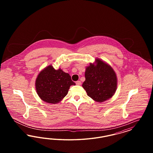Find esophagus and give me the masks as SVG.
Wrapping results in <instances>:
<instances>
[{"label": "esophagus", "instance_id": "obj_1", "mask_svg": "<svg viewBox=\"0 0 153 153\" xmlns=\"http://www.w3.org/2000/svg\"><path fill=\"white\" fill-rule=\"evenodd\" d=\"M76 85H80L81 84V82L80 81H77L76 82Z\"/></svg>", "mask_w": 153, "mask_h": 153}]
</instances>
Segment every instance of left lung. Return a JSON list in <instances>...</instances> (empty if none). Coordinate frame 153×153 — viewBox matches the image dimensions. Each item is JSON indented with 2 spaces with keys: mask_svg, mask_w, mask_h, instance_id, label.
Instances as JSON below:
<instances>
[{
  "mask_svg": "<svg viewBox=\"0 0 153 153\" xmlns=\"http://www.w3.org/2000/svg\"><path fill=\"white\" fill-rule=\"evenodd\" d=\"M85 80L82 87L88 96L95 102L106 101L111 98L117 90V79L112 68L99 58L86 67Z\"/></svg>",
  "mask_w": 153,
  "mask_h": 153,
  "instance_id": "obj_1",
  "label": "left lung"
}]
</instances>
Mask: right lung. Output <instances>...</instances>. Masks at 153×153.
<instances>
[{"label":"right lung","mask_w":153,"mask_h":153,"mask_svg":"<svg viewBox=\"0 0 153 153\" xmlns=\"http://www.w3.org/2000/svg\"><path fill=\"white\" fill-rule=\"evenodd\" d=\"M75 85L69 74L61 68L56 70L52 65L42 69L36 80L37 94L42 100L51 104L61 102L68 94L70 87Z\"/></svg>","instance_id":"1"}]
</instances>
